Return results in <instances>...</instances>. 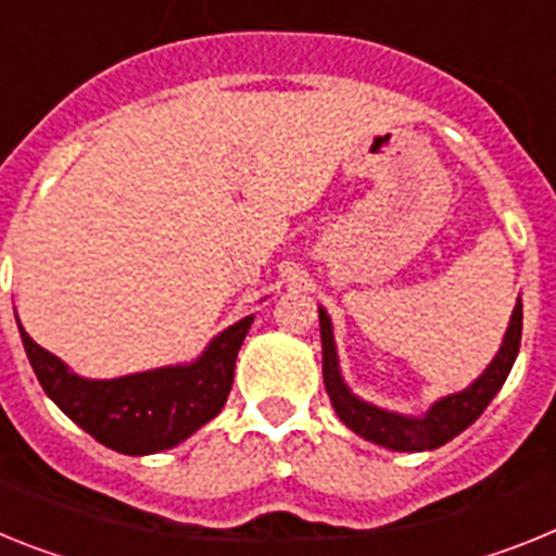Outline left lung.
I'll use <instances>...</instances> for the list:
<instances>
[{
	"label": "left lung",
	"mask_w": 556,
	"mask_h": 556,
	"mask_svg": "<svg viewBox=\"0 0 556 556\" xmlns=\"http://www.w3.org/2000/svg\"><path fill=\"white\" fill-rule=\"evenodd\" d=\"M520 334H523V303L517 301L511 312L509 329H506L504 345L495 354L486 371L472 382L469 388L458 393H450L444 400L435 402L425 416H402L382 410L377 405H368L359 396L349 391V386L340 377V365H337L334 334H331V320L326 309H320V343H324V382L329 393L331 405L337 416L343 419L345 427L363 439L382 444L388 450H400V453H421V450H435L447 444L450 439L467 430L478 416L486 410L495 393L509 377L511 365H515L517 351H520Z\"/></svg>",
	"instance_id": "8db88e82"
}]
</instances>
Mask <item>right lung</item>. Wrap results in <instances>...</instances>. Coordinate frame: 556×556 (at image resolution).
Listing matches in <instances>:
<instances>
[{"label": "right lung", "mask_w": 556, "mask_h": 556, "mask_svg": "<svg viewBox=\"0 0 556 556\" xmlns=\"http://www.w3.org/2000/svg\"><path fill=\"white\" fill-rule=\"evenodd\" d=\"M250 324L253 315L213 337L197 363L117 379L78 377L55 354L33 343L22 326L18 331L45 393L75 425L117 453L149 455L177 447L179 441L219 416Z\"/></svg>", "instance_id": "add662e5"}]
</instances>
